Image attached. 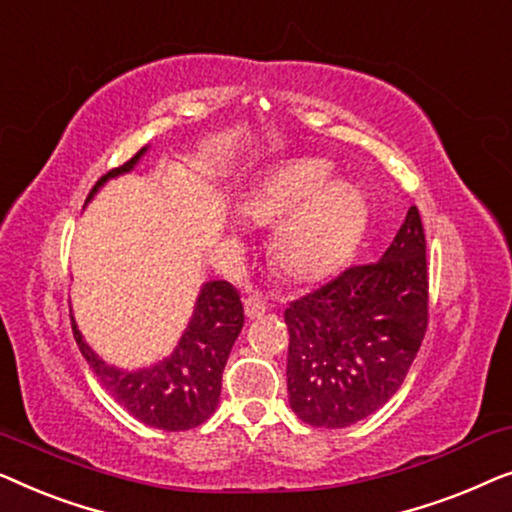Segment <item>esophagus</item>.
I'll return each mask as SVG.
<instances>
[{"label":"esophagus","instance_id":"34e87169","mask_svg":"<svg viewBox=\"0 0 512 512\" xmlns=\"http://www.w3.org/2000/svg\"><path fill=\"white\" fill-rule=\"evenodd\" d=\"M265 310H268V303H265V298L258 296V293H249V296L244 298V312H247L249 319L263 317Z\"/></svg>","mask_w":512,"mask_h":512}]
</instances>
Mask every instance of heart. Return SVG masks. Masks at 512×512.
I'll return each mask as SVG.
<instances>
[{"instance_id": "obj_1", "label": "heart", "mask_w": 512, "mask_h": 512, "mask_svg": "<svg viewBox=\"0 0 512 512\" xmlns=\"http://www.w3.org/2000/svg\"><path fill=\"white\" fill-rule=\"evenodd\" d=\"M242 209L261 226L285 216L272 237V254L284 275L298 282L338 268L359 242L368 216L363 195L335 181L331 163L321 158H293L272 167L249 188Z\"/></svg>"}]
</instances>
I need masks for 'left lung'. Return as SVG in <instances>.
<instances>
[{
    "label": "left lung",
    "mask_w": 512,
    "mask_h": 512,
    "mask_svg": "<svg viewBox=\"0 0 512 512\" xmlns=\"http://www.w3.org/2000/svg\"><path fill=\"white\" fill-rule=\"evenodd\" d=\"M429 314L426 240L412 205L377 263L356 265L291 303L286 389L298 419L345 429L401 389Z\"/></svg>",
    "instance_id": "obj_1"
}]
</instances>
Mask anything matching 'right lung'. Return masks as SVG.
<instances>
[{"label": "right lung", "mask_w": 512, "mask_h": 512, "mask_svg": "<svg viewBox=\"0 0 512 512\" xmlns=\"http://www.w3.org/2000/svg\"><path fill=\"white\" fill-rule=\"evenodd\" d=\"M144 146L123 167H116L97 181L86 205L107 186V181L135 170L146 156ZM244 326V307L228 282L209 279L200 286L191 319L174 349L163 359L144 368H118L104 361L88 345L72 314L74 340L83 359L104 389L121 403L132 417L146 426L163 431H188L214 415L221 396V377L237 335Z\"/></svg>", "instance_id": "obj_1"}]
</instances>
